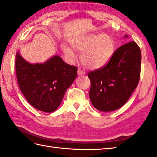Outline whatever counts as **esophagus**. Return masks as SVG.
Segmentation results:
<instances>
[{
    "mask_svg": "<svg viewBox=\"0 0 157 157\" xmlns=\"http://www.w3.org/2000/svg\"><path fill=\"white\" fill-rule=\"evenodd\" d=\"M84 74H85V73H84V71H81V70H79V69L78 70V75H84Z\"/></svg>",
    "mask_w": 157,
    "mask_h": 157,
    "instance_id": "34e87169",
    "label": "esophagus"
}]
</instances>
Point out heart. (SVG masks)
I'll return each mask as SVG.
<instances>
[{"label":"heart","mask_w":157,"mask_h":157,"mask_svg":"<svg viewBox=\"0 0 157 157\" xmlns=\"http://www.w3.org/2000/svg\"><path fill=\"white\" fill-rule=\"evenodd\" d=\"M71 47L76 52L81 53L80 61L89 69L97 70L109 63L115 51V43L108 33H89L82 35L70 40ZM61 49L65 56L73 61L77 53L69 46L63 44Z\"/></svg>","instance_id":"obj_1"}]
</instances>
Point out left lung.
<instances>
[{"label":"left lung","mask_w":157,"mask_h":157,"mask_svg":"<svg viewBox=\"0 0 157 157\" xmlns=\"http://www.w3.org/2000/svg\"><path fill=\"white\" fill-rule=\"evenodd\" d=\"M140 65V49L132 41L119 47L105 66L90 72L89 98L94 108L102 112L121 108L137 87Z\"/></svg>","instance_id":"1"}]
</instances>
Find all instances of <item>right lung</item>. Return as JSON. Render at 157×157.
Here are the masks:
<instances>
[{
    "label": "right lung",
    "instance_id": "right-lung-1",
    "mask_svg": "<svg viewBox=\"0 0 157 157\" xmlns=\"http://www.w3.org/2000/svg\"><path fill=\"white\" fill-rule=\"evenodd\" d=\"M15 70L20 90L37 110L52 113L60 105L78 75V68L54 55L44 63H31L16 54Z\"/></svg>",
    "mask_w": 157,
    "mask_h": 157
}]
</instances>
